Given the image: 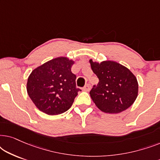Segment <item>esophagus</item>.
Here are the masks:
<instances>
[{
	"label": "esophagus",
	"instance_id": "1",
	"mask_svg": "<svg viewBox=\"0 0 160 160\" xmlns=\"http://www.w3.org/2000/svg\"><path fill=\"white\" fill-rule=\"evenodd\" d=\"M90 85L89 84H87L85 85V86L84 87V88H83V90L85 91V92H89V90H90Z\"/></svg>",
	"mask_w": 160,
	"mask_h": 160
}]
</instances>
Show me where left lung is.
<instances>
[{"mask_svg":"<svg viewBox=\"0 0 160 160\" xmlns=\"http://www.w3.org/2000/svg\"><path fill=\"white\" fill-rule=\"evenodd\" d=\"M89 63L99 78L98 84L89 92L96 106L104 113H119L132 106L138 93V83L134 74L113 60L98 62L90 59Z\"/></svg>","mask_w":160,"mask_h":160,"instance_id":"1","label":"left lung"}]
</instances>
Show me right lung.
I'll return each mask as SVG.
<instances>
[{
  "instance_id": "1",
  "label": "right lung",
  "mask_w": 160,
  "mask_h": 160,
  "mask_svg": "<svg viewBox=\"0 0 160 160\" xmlns=\"http://www.w3.org/2000/svg\"><path fill=\"white\" fill-rule=\"evenodd\" d=\"M75 62L59 57L37 67L27 82L28 95L35 106L48 115H58L71 108L81 91L71 72Z\"/></svg>"
}]
</instances>
